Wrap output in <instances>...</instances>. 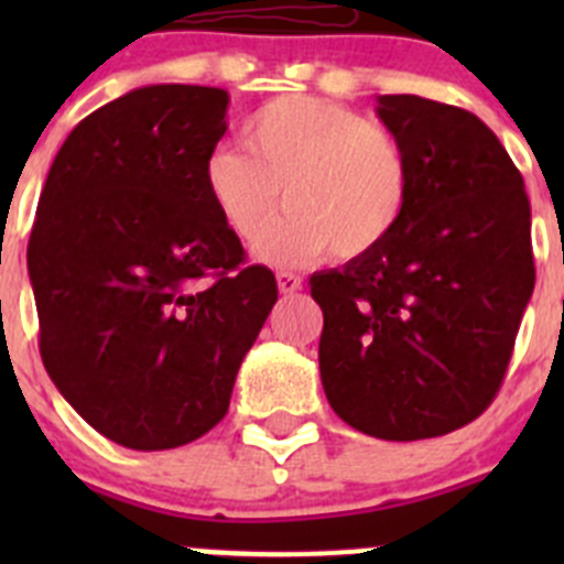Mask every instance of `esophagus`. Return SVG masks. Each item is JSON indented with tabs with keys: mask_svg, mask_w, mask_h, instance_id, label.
Listing matches in <instances>:
<instances>
[{
	"mask_svg": "<svg viewBox=\"0 0 564 564\" xmlns=\"http://www.w3.org/2000/svg\"><path fill=\"white\" fill-rule=\"evenodd\" d=\"M276 285H279V293L293 296L296 291H302V276H296V273H291V271H279Z\"/></svg>",
	"mask_w": 564,
	"mask_h": 564,
	"instance_id": "esophagus-1",
	"label": "esophagus"
}]
</instances>
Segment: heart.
Instances as JSON below:
<instances>
[{
  "label": "heart",
  "instance_id": "b5f03b06",
  "mask_svg": "<svg viewBox=\"0 0 564 564\" xmlns=\"http://www.w3.org/2000/svg\"><path fill=\"white\" fill-rule=\"evenodd\" d=\"M242 141L217 143L203 161V188L239 242H257L282 206L291 212L259 257L291 268L322 257L376 251L410 206L406 152L390 129L330 98L285 96L242 123Z\"/></svg>",
  "mask_w": 564,
  "mask_h": 564
}]
</instances>
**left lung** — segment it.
Wrapping results in <instances>:
<instances>
[{"mask_svg": "<svg viewBox=\"0 0 564 564\" xmlns=\"http://www.w3.org/2000/svg\"><path fill=\"white\" fill-rule=\"evenodd\" d=\"M410 206L376 251L311 276L333 412L381 441L449 435L500 390L534 293L531 203L497 134L460 107L378 96Z\"/></svg>", "mask_w": 564, "mask_h": 564, "instance_id": "left-lung-1", "label": "left lung"}]
</instances>
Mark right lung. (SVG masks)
Returning a JSON list of instances; mask_svg holds the SVG:
<instances>
[{"label": "right lung", "mask_w": 564, "mask_h": 564, "mask_svg": "<svg viewBox=\"0 0 564 564\" xmlns=\"http://www.w3.org/2000/svg\"><path fill=\"white\" fill-rule=\"evenodd\" d=\"M228 93L149 84L87 115L47 172L28 242L39 350L109 441L161 452L226 417L276 279L246 265L203 188Z\"/></svg>", "instance_id": "obj_1"}]
</instances>
